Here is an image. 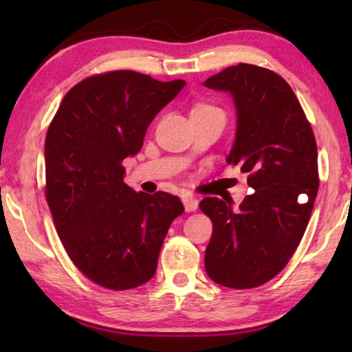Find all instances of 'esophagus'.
<instances>
[{"label": "esophagus", "instance_id": "obj_1", "mask_svg": "<svg viewBox=\"0 0 352 352\" xmlns=\"http://www.w3.org/2000/svg\"><path fill=\"white\" fill-rule=\"evenodd\" d=\"M183 205H184V210H186L188 212H190V211H195L197 210V206H199V200L197 199H192V197H183Z\"/></svg>", "mask_w": 352, "mask_h": 352}]
</instances>
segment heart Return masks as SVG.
I'll return each mask as SVG.
<instances>
[{"instance_id":"heart-1","label":"heart","mask_w":352,"mask_h":352,"mask_svg":"<svg viewBox=\"0 0 352 352\" xmlns=\"http://www.w3.org/2000/svg\"><path fill=\"white\" fill-rule=\"evenodd\" d=\"M210 110H217V109H216V107L208 105V104H197L192 109V111H210Z\"/></svg>"}]
</instances>
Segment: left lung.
I'll list each match as a JSON object with an SVG mask.
<instances>
[{"instance_id":"1","label":"left lung","mask_w":352,"mask_h":352,"mask_svg":"<svg viewBox=\"0 0 352 352\" xmlns=\"http://www.w3.org/2000/svg\"><path fill=\"white\" fill-rule=\"evenodd\" d=\"M204 85L233 98L236 138L226 162L241 166L254 189L237 211L228 200L200 201L212 220L205 269L223 287L253 289L284 269L305 234L318 190L317 142L295 93L273 71L239 63Z\"/></svg>"}]
</instances>
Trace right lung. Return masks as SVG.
I'll use <instances>...</instances> for the list:
<instances>
[{
  "mask_svg": "<svg viewBox=\"0 0 352 352\" xmlns=\"http://www.w3.org/2000/svg\"><path fill=\"white\" fill-rule=\"evenodd\" d=\"M184 85L126 69L91 76L65 94L47 129L46 201L57 234L77 269L102 287L147 283L172 220L184 211L163 190L135 192L122 166Z\"/></svg>",
  "mask_w": 352,
  "mask_h": 352,
  "instance_id": "1",
  "label": "right lung"
}]
</instances>
